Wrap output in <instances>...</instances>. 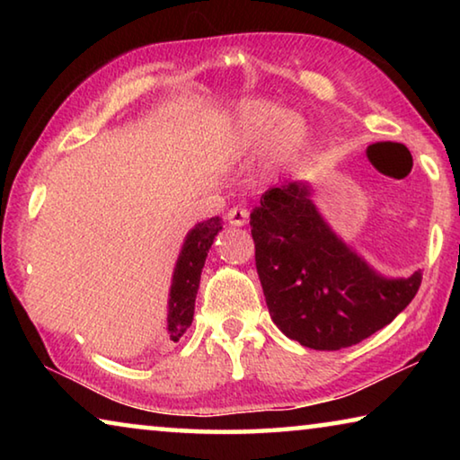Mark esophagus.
<instances>
[{
  "label": "esophagus",
  "instance_id": "1",
  "mask_svg": "<svg viewBox=\"0 0 460 460\" xmlns=\"http://www.w3.org/2000/svg\"><path fill=\"white\" fill-rule=\"evenodd\" d=\"M227 221L229 225H233V227H243V225H247L249 221V211L243 207H233L227 213Z\"/></svg>",
  "mask_w": 460,
  "mask_h": 460
}]
</instances>
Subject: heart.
<instances>
[{
    "instance_id": "b5f03b06",
    "label": "heart",
    "mask_w": 460,
    "mask_h": 460,
    "mask_svg": "<svg viewBox=\"0 0 460 460\" xmlns=\"http://www.w3.org/2000/svg\"><path fill=\"white\" fill-rule=\"evenodd\" d=\"M305 136V123L271 101L253 99L239 107L235 119V147L239 152H263L274 147L288 152Z\"/></svg>"
}]
</instances>
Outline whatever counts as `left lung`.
Masks as SVG:
<instances>
[{"mask_svg":"<svg viewBox=\"0 0 460 460\" xmlns=\"http://www.w3.org/2000/svg\"><path fill=\"white\" fill-rule=\"evenodd\" d=\"M249 225L271 321L308 349L339 351L371 337L422 284L420 270L389 279L369 268L324 223L306 182L263 192Z\"/></svg>","mask_w":460,"mask_h":460,"instance_id":"8db88e82","label":"left lung"}]
</instances>
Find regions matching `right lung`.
<instances>
[{
  "instance_id": "obj_1",
  "label": "right lung",
  "mask_w": 460,
  "mask_h": 460,
  "mask_svg": "<svg viewBox=\"0 0 460 460\" xmlns=\"http://www.w3.org/2000/svg\"><path fill=\"white\" fill-rule=\"evenodd\" d=\"M223 229L219 217L194 225V229L186 235L182 252L178 255L172 286H170L168 300V337L178 341L189 329L194 314V300H197L200 271L205 268L208 249H211L215 235Z\"/></svg>"
}]
</instances>
